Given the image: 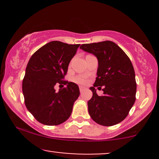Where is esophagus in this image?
<instances>
[{
    "mask_svg": "<svg viewBox=\"0 0 159 159\" xmlns=\"http://www.w3.org/2000/svg\"><path fill=\"white\" fill-rule=\"evenodd\" d=\"M79 89H80V92L82 93V92H83L84 90H85V87H82V86H80V87H79Z\"/></svg>",
    "mask_w": 159,
    "mask_h": 159,
    "instance_id": "esophagus-1",
    "label": "esophagus"
}]
</instances>
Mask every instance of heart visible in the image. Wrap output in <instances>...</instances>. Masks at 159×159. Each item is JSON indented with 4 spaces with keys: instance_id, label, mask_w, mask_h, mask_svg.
<instances>
[{
    "instance_id": "heart-1",
    "label": "heart",
    "mask_w": 159,
    "mask_h": 159,
    "mask_svg": "<svg viewBox=\"0 0 159 159\" xmlns=\"http://www.w3.org/2000/svg\"><path fill=\"white\" fill-rule=\"evenodd\" d=\"M74 81L77 82L78 84H85L86 82H87V78L84 75H78L74 78Z\"/></svg>"
}]
</instances>
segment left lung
Segmentation results:
<instances>
[{
    "instance_id": "8db88e82",
    "label": "left lung",
    "mask_w": 159,
    "mask_h": 159,
    "mask_svg": "<svg viewBox=\"0 0 159 159\" xmlns=\"http://www.w3.org/2000/svg\"><path fill=\"white\" fill-rule=\"evenodd\" d=\"M80 48L98 59L97 77L90 88L93 96L87 102L91 118L105 126L118 124L128 116L136 99L137 84L132 62L114 42L83 44ZM102 86L103 95L98 96L94 87Z\"/></svg>"
}]
</instances>
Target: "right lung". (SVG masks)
Returning a JSON list of instances; mask_svg holds the SVG:
<instances>
[{
    "instance_id": "add662e5",
    "label": "right lung",
    "mask_w": 159,
    "mask_h": 159,
    "mask_svg": "<svg viewBox=\"0 0 159 159\" xmlns=\"http://www.w3.org/2000/svg\"><path fill=\"white\" fill-rule=\"evenodd\" d=\"M79 46L52 41L38 49L29 60L22 92L27 110L39 123L57 125L72 114L74 102L80 95L79 87L63 79ZM57 83L67 87L56 92Z\"/></svg>"
}]
</instances>
